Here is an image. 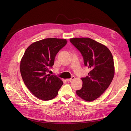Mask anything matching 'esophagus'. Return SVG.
I'll list each match as a JSON object with an SVG mask.
<instances>
[{
    "mask_svg": "<svg viewBox=\"0 0 131 131\" xmlns=\"http://www.w3.org/2000/svg\"><path fill=\"white\" fill-rule=\"evenodd\" d=\"M74 79V76H72L70 79H66V81H67V82H70V81H71L72 80H73Z\"/></svg>",
    "mask_w": 131,
    "mask_h": 131,
    "instance_id": "34e87169",
    "label": "esophagus"
}]
</instances>
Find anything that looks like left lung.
I'll return each mask as SVG.
<instances>
[{
  "mask_svg": "<svg viewBox=\"0 0 131 131\" xmlns=\"http://www.w3.org/2000/svg\"><path fill=\"white\" fill-rule=\"evenodd\" d=\"M71 43L82 54L85 66L91 68L88 76L81 78L78 96L91 102L99 98L108 88L115 75L114 59L105 45L89 38H72Z\"/></svg>",
  "mask_w": 131,
  "mask_h": 131,
  "instance_id": "left-lung-1",
  "label": "left lung"
}]
</instances>
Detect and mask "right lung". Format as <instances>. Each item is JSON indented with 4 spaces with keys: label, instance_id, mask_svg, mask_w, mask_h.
<instances>
[{
    "label": "right lung",
    "instance_id": "obj_1",
    "mask_svg": "<svg viewBox=\"0 0 131 131\" xmlns=\"http://www.w3.org/2000/svg\"><path fill=\"white\" fill-rule=\"evenodd\" d=\"M67 42L65 39L46 38L26 49L21 60L20 72L25 85L37 98L49 101L58 94L63 81L47 72L54 65L56 55Z\"/></svg>",
    "mask_w": 131,
    "mask_h": 131
}]
</instances>
